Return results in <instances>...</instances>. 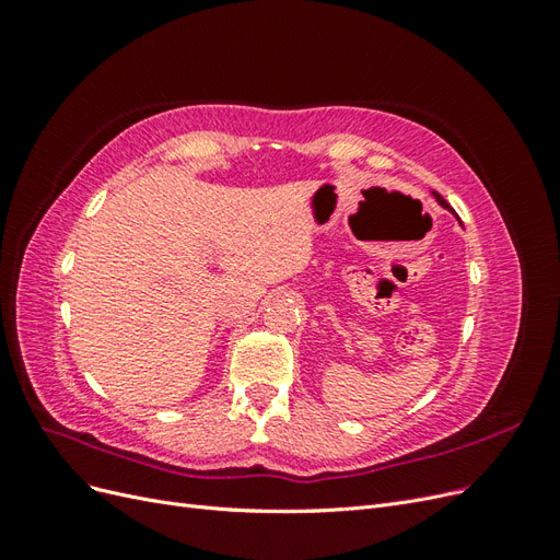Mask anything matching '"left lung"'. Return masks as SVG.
Returning <instances> with one entry per match:
<instances>
[{"label":"left lung","instance_id":"8db88e82","mask_svg":"<svg viewBox=\"0 0 560 560\" xmlns=\"http://www.w3.org/2000/svg\"><path fill=\"white\" fill-rule=\"evenodd\" d=\"M434 198H436V200H439V206H442V208H446V210H451V212H453V214H455V210H453V208H451V206H448V202H446V200H444V198H442V196H439V194H434Z\"/></svg>","mask_w":560,"mask_h":560}]
</instances>
